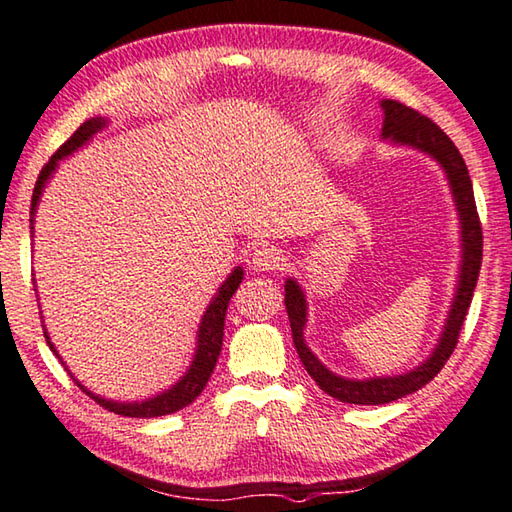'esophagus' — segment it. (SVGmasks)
Here are the masks:
<instances>
[{
    "label": "esophagus",
    "mask_w": 512,
    "mask_h": 512,
    "mask_svg": "<svg viewBox=\"0 0 512 512\" xmlns=\"http://www.w3.org/2000/svg\"><path fill=\"white\" fill-rule=\"evenodd\" d=\"M283 263H286L283 251L272 247V245H261L258 249H254V254H251V267H254L256 272L279 270Z\"/></svg>",
    "instance_id": "esophagus-1"
}]
</instances>
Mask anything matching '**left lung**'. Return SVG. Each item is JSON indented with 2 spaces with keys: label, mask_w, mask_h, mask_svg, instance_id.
I'll list each match as a JSON object with an SVG mask.
<instances>
[{
  "label": "left lung",
  "mask_w": 512,
  "mask_h": 512,
  "mask_svg": "<svg viewBox=\"0 0 512 512\" xmlns=\"http://www.w3.org/2000/svg\"><path fill=\"white\" fill-rule=\"evenodd\" d=\"M379 106L383 111L381 140H385L392 147L415 149V152L429 156L431 161L438 163L440 170L445 172L451 201H454L458 215L460 265L456 276L454 299H451L445 326H442L440 338L435 342L429 358H424L420 365H415L413 370H408L404 374L367 376V379H349V376L331 372L329 367L313 354V349L306 345L304 331L308 324V299L295 276H288L286 286L283 288H286V308L292 329V342H295L301 363H304L306 372L313 376L315 383L320 385L326 395H331L338 401H345V404L360 406H381L406 395H413V392L420 390L422 385L433 381V376L445 367L451 351L456 349L460 326L465 322L469 301H472L476 281H479L483 256V233L479 213H476L474 204L472 179H469L467 165L454 142H451L447 133L442 131L438 124H433L429 117H424L413 111V108L395 102V99H381Z\"/></svg>",
  "instance_id": "left-lung-1"
}]
</instances>
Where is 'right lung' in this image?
<instances>
[{
  "label": "right lung",
  "mask_w": 512,
  "mask_h": 512,
  "mask_svg": "<svg viewBox=\"0 0 512 512\" xmlns=\"http://www.w3.org/2000/svg\"><path fill=\"white\" fill-rule=\"evenodd\" d=\"M108 122H111V117H106V115L90 117V120L83 122L81 127L72 133L70 140H67L65 145L58 149V152L52 158H49V163L43 167V172H40V177L36 181V188H33V197H31V220H29L31 222V238H33V222H36L40 197H43V192L47 188L49 179H52L54 174H56L58 165H61V161H65L67 156H72L74 152H79L81 147H86L88 142L95 138L99 131L108 127ZM242 279H245V270H242L240 265L233 267L231 274L222 281V286L215 290L213 299L208 301L204 315H201V322H199V329H197L195 354H192L188 370L183 372V376H179V381L172 383L170 388H165L163 392H156V395L147 397V399H140V401H115V399H106L102 395H97V392L88 390L86 385H83L77 379V376L72 374L70 367L65 365L63 356L58 354L56 345L52 342V338H49L47 326H45V320H43L47 345H49V349L54 351L56 358L65 365V370L74 376V381H77L79 388L86 392L88 397L95 399L99 406H104L106 410H111V413L124 415V417H161V415H172V413H177V410L192 404V401H195L201 395V390L206 388L208 379H211V374L215 370V363H217V358H220V351H222L226 308H229V301L233 297V292L238 290ZM40 315H43V311H40Z\"/></svg>",
  "instance_id": "1"
}]
</instances>
